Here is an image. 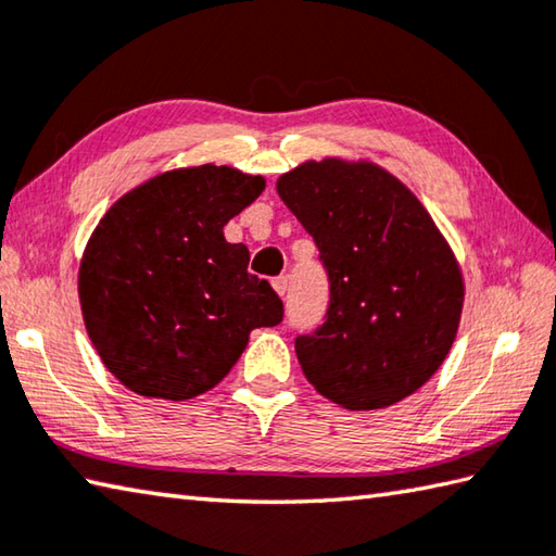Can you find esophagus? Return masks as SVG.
I'll use <instances>...</instances> for the list:
<instances>
[{"label":"esophagus","mask_w":556,"mask_h":556,"mask_svg":"<svg viewBox=\"0 0 556 556\" xmlns=\"http://www.w3.org/2000/svg\"><path fill=\"white\" fill-rule=\"evenodd\" d=\"M271 287H275V291H277L279 296H285V294H287V289H289V279H287L285 275H281V277H275V279H271Z\"/></svg>","instance_id":"1"}]
</instances>
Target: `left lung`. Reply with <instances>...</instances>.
<instances>
[{
    "mask_svg": "<svg viewBox=\"0 0 556 556\" xmlns=\"http://www.w3.org/2000/svg\"><path fill=\"white\" fill-rule=\"evenodd\" d=\"M277 191L326 267V320L296 338L320 396L375 410L418 391L457 336L464 281L416 194L371 163L326 157L281 175Z\"/></svg>",
    "mask_w": 556,
    "mask_h": 556,
    "instance_id": "left-lung-1",
    "label": "left lung"
}]
</instances>
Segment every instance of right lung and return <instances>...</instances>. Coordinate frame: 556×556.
<instances>
[{
  "label": "right lung",
  "instance_id": "1",
  "mask_svg": "<svg viewBox=\"0 0 556 556\" xmlns=\"http://www.w3.org/2000/svg\"><path fill=\"white\" fill-rule=\"evenodd\" d=\"M265 179L199 165L130 189L99 220L79 265L85 328L106 369L148 399L214 389L285 306L248 271L250 252L224 226Z\"/></svg>",
  "mask_w": 556,
  "mask_h": 556
}]
</instances>
